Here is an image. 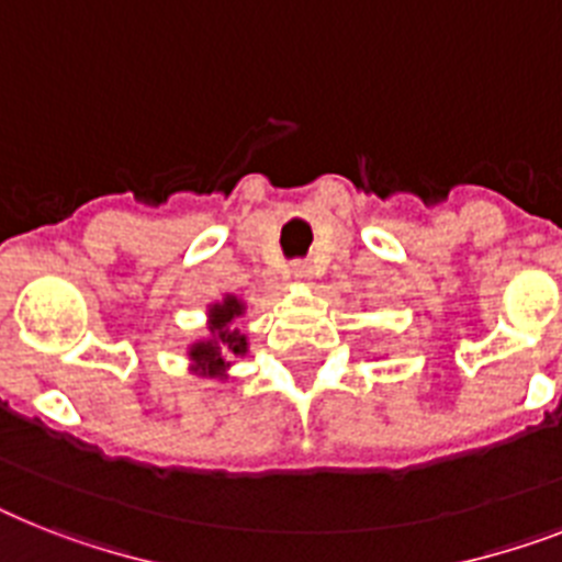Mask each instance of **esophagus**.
<instances>
[{
    "mask_svg": "<svg viewBox=\"0 0 562 562\" xmlns=\"http://www.w3.org/2000/svg\"><path fill=\"white\" fill-rule=\"evenodd\" d=\"M292 276H295V281H301V284H310L313 272H310L307 263H292Z\"/></svg>",
    "mask_w": 562,
    "mask_h": 562,
    "instance_id": "esophagus-1",
    "label": "esophagus"
}]
</instances>
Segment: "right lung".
Masks as SVG:
<instances>
[{
	"instance_id": "obj_1",
	"label": "right lung",
	"mask_w": 562,
	"mask_h": 562,
	"mask_svg": "<svg viewBox=\"0 0 562 562\" xmlns=\"http://www.w3.org/2000/svg\"><path fill=\"white\" fill-rule=\"evenodd\" d=\"M247 313V301L226 292L221 301L206 304V336L187 345L189 370L203 379H229V370L249 353V336L238 330V318Z\"/></svg>"
}]
</instances>
